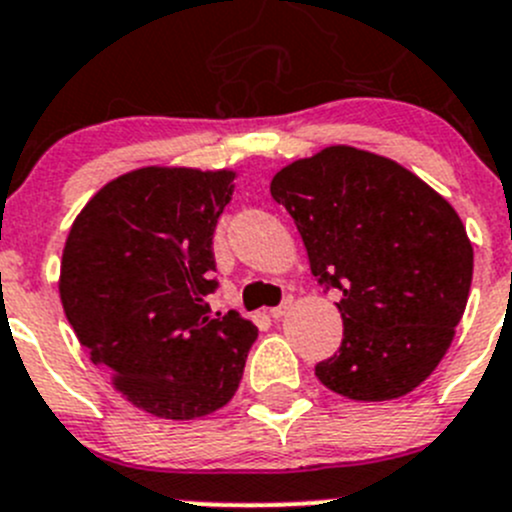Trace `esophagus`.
<instances>
[{
	"label": "esophagus",
	"mask_w": 512,
	"mask_h": 512,
	"mask_svg": "<svg viewBox=\"0 0 512 512\" xmlns=\"http://www.w3.org/2000/svg\"><path fill=\"white\" fill-rule=\"evenodd\" d=\"M290 307H292V297H287V300L282 302V305L272 307V310H270V317H275V320H280L282 315H287V312H290Z\"/></svg>",
	"instance_id": "esophagus-1"
}]
</instances>
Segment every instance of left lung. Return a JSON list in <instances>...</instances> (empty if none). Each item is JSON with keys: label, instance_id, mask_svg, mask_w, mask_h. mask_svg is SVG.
Returning a JSON list of instances; mask_svg holds the SVG:
<instances>
[{"label": "left lung", "instance_id": "8db88e82", "mask_svg": "<svg viewBox=\"0 0 512 512\" xmlns=\"http://www.w3.org/2000/svg\"><path fill=\"white\" fill-rule=\"evenodd\" d=\"M270 195L295 220L312 275L342 295V345L315 365L317 380L362 403L403 398L428 380L473 280L455 207L408 167L350 145L290 162Z\"/></svg>", "mask_w": 512, "mask_h": 512}]
</instances>
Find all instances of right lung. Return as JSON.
Segmentation results:
<instances>
[{"label":"right lung","instance_id":"1","mask_svg":"<svg viewBox=\"0 0 512 512\" xmlns=\"http://www.w3.org/2000/svg\"><path fill=\"white\" fill-rule=\"evenodd\" d=\"M235 170L150 165L109 180L69 227L64 315L112 388L165 420H197L237 393L257 327L212 317V235Z\"/></svg>","mask_w":512,"mask_h":512}]
</instances>
